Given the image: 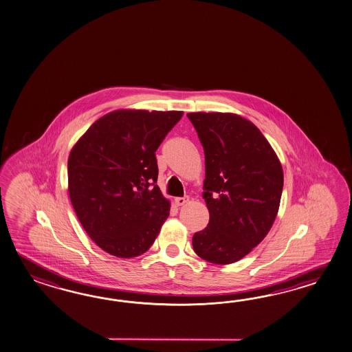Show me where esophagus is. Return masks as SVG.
Returning a JSON list of instances; mask_svg holds the SVG:
<instances>
[{"instance_id": "1", "label": "esophagus", "mask_w": 352, "mask_h": 352, "mask_svg": "<svg viewBox=\"0 0 352 352\" xmlns=\"http://www.w3.org/2000/svg\"><path fill=\"white\" fill-rule=\"evenodd\" d=\"M188 201V197H176L175 199V204L177 205V206H182V205L186 204Z\"/></svg>"}]
</instances>
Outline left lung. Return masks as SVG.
<instances>
[{"instance_id":"left-lung-1","label":"left lung","mask_w":352,"mask_h":352,"mask_svg":"<svg viewBox=\"0 0 352 352\" xmlns=\"http://www.w3.org/2000/svg\"><path fill=\"white\" fill-rule=\"evenodd\" d=\"M204 148V197L210 219L192 237L205 261L243 258L269 233L284 175L278 155L254 124L228 113L188 114Z\"/></svg>"}]
</instances>
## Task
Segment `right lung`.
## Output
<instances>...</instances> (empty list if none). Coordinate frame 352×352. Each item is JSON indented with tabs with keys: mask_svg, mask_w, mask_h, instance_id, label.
I'll use <instances>...</instances> for the list:
<instances>
[{
	"mask_svg": "<svg viewBox=\"0 0 352 352\" xmlns=\"http://www.w3.org/2000/svg\"><path fill=\"white\" fill-rule=\"evenodd\" d=\"M182 111L118 110L91 125L68 158V192L82 227L107 254L131 258L153 245L170 214L155 151Z\"/></svg>",
	"mask_w": 352,
	"mask_h": 352,
	"instance_id": "obj_1",
	"label": "right lung"
}]
</instances>
